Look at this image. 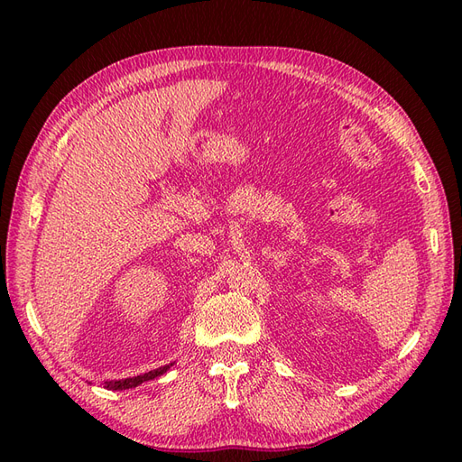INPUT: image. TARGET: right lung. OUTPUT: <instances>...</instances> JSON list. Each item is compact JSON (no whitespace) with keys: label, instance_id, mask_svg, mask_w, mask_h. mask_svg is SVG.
I'll list each match as a JSON object with an SVG mask.
<instances>
[{"label":"right lung","instance_id":"obj_1","mask_svg":"<svg viewBox=\"0 0 462 462\" xmlns=\"http://www.w3.org/2000/svg\"><path fill=\"white\" fill-rule=\"evenodd\" d=\"M173 366L171 365H165L162 368H156V370H150L146 374H141V375H134V377H125V380H109V382H104V387L109 389V391H123V389H133L136 385H141L144 382H150L153 380V377H160L162 374H165L167 370H170Z\"/></svg>","mask_w":462,"mask_h":462}]
</instances>
